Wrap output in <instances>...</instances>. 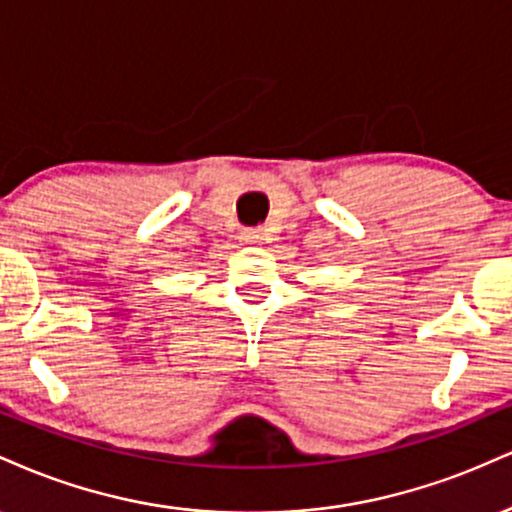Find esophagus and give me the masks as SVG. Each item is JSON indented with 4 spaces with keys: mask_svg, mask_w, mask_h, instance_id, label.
<instances>
[{
    "mask_svg": "<svg viewBox=\"0 0 512 512\" xmlns=\"http://www.w3.org/2000/svg\"><path fill=\"white\" fill-rule=\"evenodd\" d=\"M244 239L249 244H256V242H261V232H246L244 234Z\"/></svg>",
    "mask_w": 512,
    "mask_h": 512,
    "instance_id": "34e87169",
    "label": "esophagus"
}]
</instances>
